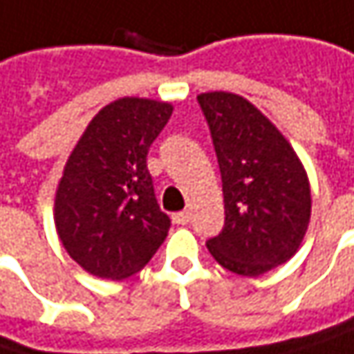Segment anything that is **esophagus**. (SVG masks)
Instances as JSON below:
<instances>
[{
	"label": "esophagus",
	"mask_w": 354,
	"mask_h": 354,
	"mask_svg": "<svg viewBox=\"0 0 354 354\" xmlns=\"http://www.w3.org/2000/svg\"><path fill=\"white\" fill-rule=\"evenodd\" d=\"M172 221H174L176 225H188V223H190V212H188V210L174 212V214H172Z\"/></svg>",
	"instance_id": "34e87169"
}]
</instances>
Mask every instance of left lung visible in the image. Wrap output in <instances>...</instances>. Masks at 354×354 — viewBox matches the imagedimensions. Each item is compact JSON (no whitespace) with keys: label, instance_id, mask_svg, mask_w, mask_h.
Masks as SVG:
<instances>
[{"label":"left lung","instance_id":"obj_1","mask_svg":"<svg viewBox=\"0 0 354 354\" xmlns=\"http://www.w3.org/2000/svg\"><path fill=\"white\" fill-rule=\"evenodd\" d=\"M216 151L225 227L207 241L229 272L255 277L286 263L310 223L304 168L272 121L233 93L198 95Z\"/></svg>","mask_w":354,"mask_h":354}]
</instances>
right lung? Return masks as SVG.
<instances>
[{
    "mask_svg": "<svg viewBox=\"0 0 354 354\" xmlns=\"http://www.w3.org/2000/svg\"><path fill=\"white\" fill-rule=\"evenodd\" d=\"M172 115L170 103L125 97L93 117L56 190L54 218L68 255L88 273L123 279L164 243L147 151Z\"/></svg>",
    "mask_w": 354,
    "mask_h": 354,
    "instance_id": "add662e5",
    "label": "right lung"
}]
</instances>
